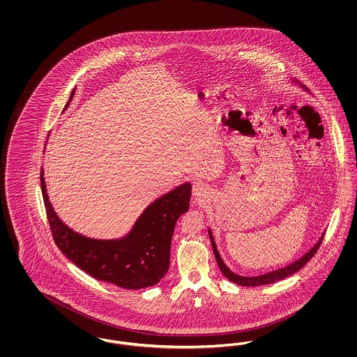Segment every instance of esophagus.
Returning a JSON list of instances; mask_svg holds the SVG:
<instances>
[{
  "mask_svg": "<svg viewBox=\"0 0 357 357\" xmlns=\"http://www.w3.org/2000/svg\"><path fill=\"white\" fill-rule=\"evenodd\" d=\"M192 197L198 202H204V199L207 198V188L202 182H199V181L192 182Z\"/></svg>",
  "mask_w": 357,
  "mask_h": 357,
  "instance_id": "obj_1",
  "label": "esophagus"
}]
</instances>
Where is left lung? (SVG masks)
Instances as JSON below:
<instances>
[{
  "label": "left lung",
  "instance_id": "obj_1",
  "mask_svg": "<svg viewBox=\"0 0 357 357\" xmlns=\"http://www.w3.org/2000/svg\"><path fill=\"white\" fill-rule=\"evenodd\" d=\"M208 236L211 239V245H213V250H214V255H215V259H217V264L221 269V272L223 273V275L230 280L231 282L241 285V287H258V285H268V284H273L275 281H280V280H284L289 275L294 274L296 272H298L301 268H304V265L307 264V261L312 259V257L317 253L321 242H323V237L320 238V241L306 253L304 257H301L300 259H297L296 262L290 264L288 266L282 268V269H278V271H274V272L266 273V274H262V275H257V277H242V275H237L233 272H230V269L223 264L222 261L221 255L217 250V246H215V242L213 239V234L211 231H208Z\"/></svg>",
  "mask_w": 357,
  "mask_h": 357
}]
</instances>
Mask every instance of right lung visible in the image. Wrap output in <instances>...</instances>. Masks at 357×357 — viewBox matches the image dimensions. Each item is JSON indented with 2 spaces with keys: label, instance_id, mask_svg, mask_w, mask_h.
<instances>
[{
  "label": "right lung",
  "instance_id": "obj_1",
  "mask_svg": "<svg viewBox=\"0 0 357 357\" xmlns=\"http://www.w3.org/2000/svg\"><path fill=\"white\" fill-rule=\"evenodd\" d=\"M72 98L73 92L69 102ZM40 182L52 237L61 253L77 268L99 281L123 289L149 288L165 277L170 265L175 223L188 210L190 183L181 185L153 201L137 218L127 237L102 241L77 234L60 221L52 208L43 169Z\"/></svg>",
  "mask_w": 357,
  "mask_h": 357
}]
</instances>
